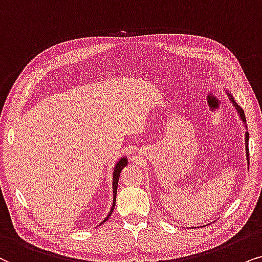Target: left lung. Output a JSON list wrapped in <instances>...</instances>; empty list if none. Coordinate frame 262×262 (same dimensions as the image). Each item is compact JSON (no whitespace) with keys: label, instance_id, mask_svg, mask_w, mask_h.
Masks as SVG:
<instances>
[{"label":"left lung","instance_id":"1","mask_svg":"<svg viewBox=\"0 0 262 262\" xmlns=\"http://www.w3.org/2000/svg\"><path fill=\"white\" fill-rule=\"evenodd\" d=\"M230 99L232 100L233 105H235L237 111H238V114H239L241 118H242V121L246 123V115H245V111L241 109V106L237 105V104L235 103V100H233V98H232L231 96H230ZM246 124H247V123H246ZM248 141H249V133H248V132H247V133H246V149H247V156H248V162H249V147H248Z\"/></svg>","mask_w":262,"mask_h":262}]
</instances>
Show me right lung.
Instances as JSON below:
<instances>
[{"mask_svg": "<svg viewBox=\"0 0 262 262\" xmlns=\"http://www.w3.org/2000/svg\"><path fill=\"white\" fill-rule=\"evenodd\" d=\"M127 158H121V160H118L117 162V164H116V166H115V170H114V177H113V180H114V182H113V188H114V202H113V207H111V211H110V213L107 214V217L104 219V221L100 223V224H103L104 222H106L107 219H109V217H110V214L113 213L114 212V208H115V204H116V193H117V184H118V179H120V173H121V171H122V169H123V167L127 165Z\"/></svg>", "mask_w": 262, "mask_h": 262, "instance_id": "1", "label": "right lung"}]
</instances>
